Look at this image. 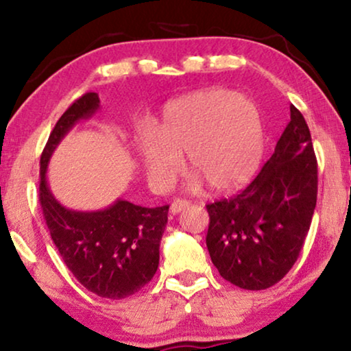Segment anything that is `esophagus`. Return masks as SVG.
<instances>
[{
    "mask_svg": "<svg viewBox=\"0 0 351 351\" xmlns=\"http://www.w3.org/2000/svg\"><path fill=\"white\" fill-rule=\"evenodd\" d=\"M189 201H185V199H174L172 201V204H171V213L172 214H179L180 210H184L185 208H189Z\"/></svg>",
    "mask_w": 351,
    "mask_h": 351,
    "instance_id": "obj_1",
    "label": "esophagus"
}]
</instances>
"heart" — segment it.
I'll use <instances>...</instances> for the list:
<instances>
[{
  "instance_id": "1",
  "label": "heart",
  "mask_w": 351,
  "mask_h": 351,
  "mask_svg": "<svg viewBox=\"0 0 351 351\" xmlns=\"http://www.w3.org/2000/svg\"><path fill=\"white\" fill-rule=\"evenodd\" d=\"M265 131L251 100L225 88L201 89L167 102L153 129L137 134L136 150L147 180L166 190L182 167V155L210 190L246 185L261 165Z\"/></svg>"
}]
</instances>
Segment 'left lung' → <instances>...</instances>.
<instances>
[{"instance_id":"8db88e82","label":"left lung","mask_w":351,"mask_h":351,"mask_svg":"<svg viewBox=\"0 0 351 351\" xmlns=\"http://www.w3.org/2000/svg\"><path fill=\"white\" fill-rule=\"evenodd\" d=\"M316 193L310 129L291 105V121L252 184L232 199L206 206V246L220 276L247 291L267 289L285 278L305 243Z\"/></svg>"}]
</instances>
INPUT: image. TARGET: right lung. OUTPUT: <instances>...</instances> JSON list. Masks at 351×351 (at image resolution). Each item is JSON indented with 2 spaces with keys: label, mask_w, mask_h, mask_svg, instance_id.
Wrapping results in <instances>:
<instances>
[{
  "label": "right lung",
  "mask_w": 351,
  "mask_h": 351,
  "mask_svg": "<svg viewBox=\"0 0 351 351\" xmlns=\"http://www.w3.org/2000/svg\"><path fill=\"white\" fill-rule=\"evenodd\" d=\"M99 107L97 94H84L52 129L41 155L40 203L69 270L88 291L114 300L136 294L155 276L169 206L142 208L118 198L105 209L75 210L52 195L46 177L52 153L76 123L89 119Z\"/></svg>",
  "instance_id": "1"
}]
</instances>
